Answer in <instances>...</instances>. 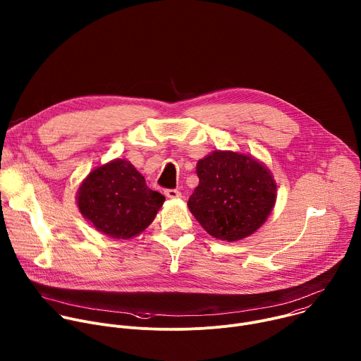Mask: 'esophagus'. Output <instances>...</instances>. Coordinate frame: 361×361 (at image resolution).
Here are the masks:
<instances>
[{"label": "esophagus", "instance_id": "obj_1", "mask_svg": "<svg viewBox=\"0 0 361 361\" xmlns=\"http://www.w3.org/2000/svg\"><path fill=\"white\" fill-rule=\"evenodd\" d=\"M169 198H180L181 197V192L178 191V190H174V188H169V190H166V192H164Z\"/></svg>", "mask_w": 361, "mask_h": 361}]
</instances>
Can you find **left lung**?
I'll list each match as a JSON object with an SVG mask.
<instances>
[{
    "instance_id": "obj_1",
    "label": "left lung",
    "mask_w": 361,
    "mask_h": 361,
    "mask_svg": "<svg viewBox=\"0 0 361 361\" xmlns=\"http://www.w3.org/2000/svg\"><path fill=\"white\" fill-rule=\"evenodd\" d=\"M195 171L200 183L187 204L210 235L237 241L264 224L277 197V184L264 164L245 154L213 151Z\"/></svg>"
}]
</instances>
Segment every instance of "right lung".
I'll list each match as a JSON object with an SVG mask.
<instances>
[{
  "label": "right lung",
  "instance_id": "right-lung-1",
  "mask_svg": "<svg viewBox=\"0 0 361 361\" xmlns=\"http://www.w3.org/2000/svg\"><path fill=\"white\" fill-rule=\"evenodd\" d=\"M164 200L163 194L147 187L130 161L121 159L92 170L77 192L82 217L102 234L123 240L142 233Z\"/></svg>",
  "mask_w": 361,
  "mask_h": 361
}]
</instances>
